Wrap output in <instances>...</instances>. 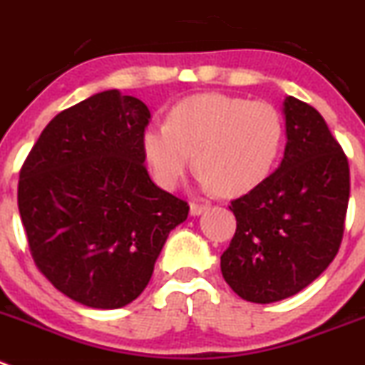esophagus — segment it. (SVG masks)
<instances>
[{"instance_id": "esophagus-1", "label": "esophagus", "mask_w": 365, "mask_h": 365, "mask_svg": "<svg viewBox=\"0 0 365 365\" xmlns=\"http://www.w3.org/2000/svg\"><path fill=\"white\" fill-rule=\"evenodd\" d=\"M207 204H190V215H192V217H199V215H202V213H206L207 211Z\"/></svg>"}]
</instances>
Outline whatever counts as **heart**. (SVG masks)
Segmentation results:
<instances>
[{"label":"heart","instance_id":"1","mask_svg":"<svg viewBox=\"0 0 365 365\" xmlns=\"http://www.w3.org/2000/svg\"><path fill=\"white\" fill-rule=\"evenodd\" d=\"M283 143V118L267 102L197 95L170 110L168 123L148 125L143 152L155 180L175 188L192 165L199 182L224 195L251 192L272 172Z\"/></svg>","mask_w":365,"mask_h":365}]
</instances>
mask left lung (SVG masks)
Here are the masks:
<instances>
[{
	"label": "left lung",
	"instance_id": "left-lung-1",
	"mask_svg": "<svg viewBox=\"0 0 365 365\" xmlns=\"http://www.w3.org/2000/svg\"><path fill=\"white\" fill-rule=\"evenodd\" d=\"M284 154L276 172L232 200L237 232L220 256L225 283L242 299L274 303L301 292L339 252L349 200V166L324 118L283 100Z\"/></svg>",
	"mask_w": 365,
	"mask_h": 365
}]
</instances>
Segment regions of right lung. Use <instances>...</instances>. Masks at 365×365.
Returning a JSON list of instances; mask_svg holds the SVG:
<instances>
[{
    "label": "right lung",
    "instance_id": "obj_1",
    "mask_svg": "<svg viewBox=\"0 0 365 365\" xmlns=\"http://www.w3.org/2000/svg\"><path fill=\"white\" fill-rule=\"evenodd\" d=\"M148 120L140 98L96 93L58 113L21 168L17 204L34 262L84 307L133 303L188 217V204L145 168Z\"/></svg>",
    "mask_w": 365,
    "mask_h": 365
}]
</instances>
